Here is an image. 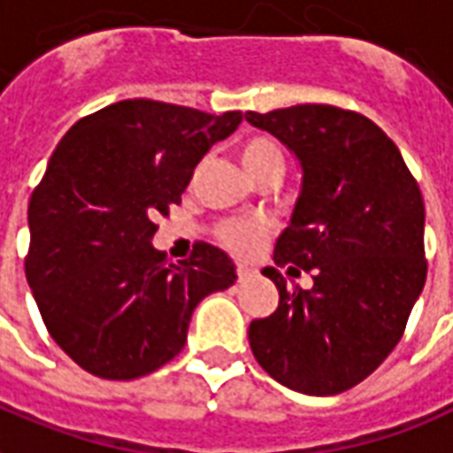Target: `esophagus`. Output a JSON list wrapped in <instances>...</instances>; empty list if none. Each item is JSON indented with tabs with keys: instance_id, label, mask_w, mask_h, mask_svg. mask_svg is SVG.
Masks as SVG:
<instances>
[{
	"instance_id": "34e87169",
	"label": "esophagus",
	"mask_w": 453,
	"mask_h": 453,
	"mask_svg": "<svg viewBox=\"0 0 453 453\" xmlns=\"http://www.w3.org/2000/svg\"><path fill=\"white\" fill-rule=\"evenodd\" d=\"M254 276V269L252 266H247V264H237V278H240V283L247 280V278Z\"/></svg>"
}]
</instances>
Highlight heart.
Wrapping results in <instances>:
<instances>
[{
  "label": "heart",
  "mask_w": 453,
  "mask_h": 453,
  "mask_svg": "<svg viewBox=\"0 0 453 453\" xmlns=\"http://www.w3.org/2000/svg\"><path fill=\"white\" fill-rule=\"evenodd\" d=\"M240 163L250 180L269 175V173H286V153L283 146L271 136H252L240 146ZM269 235L266 220H227L218 226V240L237 257L252 254L261 244V240Z\"/></svg>",
  "instance_id": "obj_1"
}]
</instances>
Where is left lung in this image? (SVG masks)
<instances>
[{
  "instance_id": "left-lung-1",
  "label": "left lung",
  "mask_w": 453,
  "mask_h": 453,
  "mask_svg": "<svg viewBox=\"0 0 453 453\" xmlns=\"http://www.w3.org/2000/svg\"><path fill=\"white\" fill-rule=\"evenodd\" d=\"M244 119L297 160L300 194L273 261L314 280L288 288L273 266L261 271L280 300L250 324V346L278 384L334 396L387 360L423 293V194L396 143L357 112L295 105Z\"/></svg>"
}]
</instances>
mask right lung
I'll return each instance as SVG.
<instances>
[{
  "label": "right lung",
  "instance_id": "obj_1",
  "mask_svg": "<svg viewBox=\"0 0 453 453\" xmlns=\"http://www.w3.org/2000/svg\"><path fill=\"white\" fill-rule=\"evenodd\" d=\"M242 112L209 115L158 100H122L83 117L57 143L28 203L26 259L50 336L103 380H136L187 343L196 304L237 280L213 244L167 261L156 220Z\"/></svg>",
  "mask_w": 453,
  "mask_h": 453
}]
</instances>
